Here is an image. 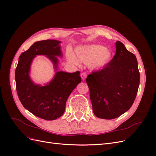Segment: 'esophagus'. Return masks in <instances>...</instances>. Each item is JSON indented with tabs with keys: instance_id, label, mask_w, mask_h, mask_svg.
I'll list each match as a JSON object with an SVG mask.
<instances>
[{
	"instance_id": "esophagus-1",
	"label": "esophagus",
	"mask_w": 156,
	"mask_h": 156,
	"mask_svg": "<svg viewBox=\"0 0 156 156\" xmlns=\"http://www.w3.org/2000/svg\"><path fill=\"white\" fill-rule=\"evenodd\" d=\"M87 74L84 72H83L81 74V77L83 80H85V79L87 78Z\"/></svg>"
}]
</instances>
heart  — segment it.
I'll return each instance as SVG.
<instances>
[{"mask_svg":"<svg viewBox=\"0 0 156 156\" xmlns=\"http://www.w3.org/2000/svg\"><path fill=\"white\" fill-rule=\"evenodd\" d=\"M79 59L85 64H90L94 68H100L110 60L111 53L105 47L100 45H90L80 47L75 50ZM70 63L78 66L79 61L72 52L67 53Z\"/></svg>","mask_w":156,"mask_h":156,"instance_id":"b5f03b06","label":"heart"}]
</instances>
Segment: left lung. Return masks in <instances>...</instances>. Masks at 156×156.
I'll use <instances>...</instances> for the list:
<instances>
[{
    "instance_id": "obj_1",
    "label": "left lung",
    "mask_w": 156,
    "mask_h": 156,
    "mask_svg": "<svg viewBox=\"0 0 156 156\" xmlns=\"http://www.w3.org/2000/svg\"><path fill=\"white\" fill-rule=\"evenodd\" d=\"M93 112L103 119H114L128 111L138 92L140 73L135 55L122 42H116V54L102 69L86 79Z\"/></svg>"
}]
</instances>
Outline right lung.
Wrapping results in <instances>:
<instances>
[{
    "label": "right lung",
    "instance_id": "1",
    "mask_svg": "<svg viewBox=\"0 0 156 156\" xmlns=\"http://www.w3.org/2000/svg\"><path fill=\"white\" fill-rule=\"evenodd\" d=\"M60 41L46 40L37 41L19 58L15 77L19 99L26 109L33 115L46 120H53L62 116L69 94L81 82L80 72H58L55 78L45 86L32 82L29 77L30 64L36 55H46L53 61L55 68L62 56Z\"/></svg>",
    "mask_w": 156,
    "mask_h": 156
}]
</instances>
